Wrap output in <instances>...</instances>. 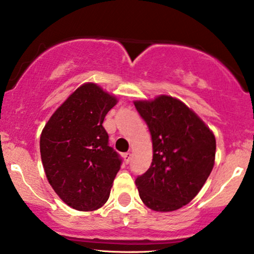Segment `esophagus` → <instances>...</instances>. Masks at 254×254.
<instances>
[{
	"label": "esophagus",
	"mask_w": 254,
	"mask_h": 254,
	"mask_svg": "<svg viewBox=\"0 0 254 254\" xmlns=\"http://www.w3.org/2000/svg\"><path fill=\"white\" fill-rule=\"evenodd\" d=\"M123 157H124V160H125V162H130V160H131V153L130 152H127V153H124L123 154Z\"/></svg>",
	"instance_id": "34e87169"
}]
</instances>
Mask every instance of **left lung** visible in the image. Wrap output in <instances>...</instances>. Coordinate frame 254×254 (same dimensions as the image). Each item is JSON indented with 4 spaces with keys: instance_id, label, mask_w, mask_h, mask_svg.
I'll return each mask as SVG.
<instances>
[{
    "instance_id": "1",
    "label": "left lung",
    "mask_w": 254,
    "mask_h": 254,
    "mask_svg": "<svg viewBox=\"0 0 254 254\" xmlns=\"http://www.w3.org/2000/svg\"><path fill=\"white\" fill-rule=\"evenodd\" d=\"M133 103L146 122L153 147L150 168L136 179L141 201L154 211L178 210L198 194L211 173L214 133L175 97L159 95Z\"/></svg>"
}]
</instances>
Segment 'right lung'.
I'll list each match as a JSON object with an SVG mask.
<instances>
[{
	"instance_id": "1",
	"label": "right lung",
	"mask_w": 254,
	"mask_h": 254,
	"mask_svg": "<svg viewBox=\"0 0 254 254\" xmlns=\"http://www.w3.org/2000/svg\"><path fill=\"white\" fill-rule=\"evenodd\" d=\"M116 103V97L96 83H83L54 111L40 134L47 181L76 210L102 207L121 168L120 155L108 145L102 125Z\"/></svg>"
}]
</instances>
